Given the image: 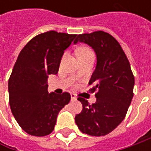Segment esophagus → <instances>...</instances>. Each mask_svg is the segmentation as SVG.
<instances>
[{
	"mask_svg": "<svg viewBox=\"0 0 151 151\" xmlns=\"http://www.w3.org/2000/svg\"><path fill=\"white\" fill-rule=\"evenodd\" d=\"M70 96H71V100H72V101H74V100H76V99H77V97L76 96V95H75L74 93H71V94H70Z\"/></svg>",
	"mask_w": 151,
	"mask_h": 151,
	"instance_id": "34e87169",
	"label": "esophagus"
}]
</instances>
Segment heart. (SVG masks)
<instances>
[{"mask_svg": "<svg viewBox=\"0 0 151 151\" xmlns=\"http://www.w3.org/2000/svg\"><path fill=\"white\" fill-rule=\"evenodd\" d=\"M88 53H91V51L87 48H82L78 50V55H85V54H88Z\"/></svg>", "mask_w": 151, "mask_h": 151, "instance_id": "b5f03b06", "label": "heart"}]
</instances>
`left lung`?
I'll list each match as a JSON object with an SVG mask.
<instances>
[{"mask_svg":"<svg viewBox=\"0 0 151 151\" xmlns=\"http://www.w3.org/2000/svg\"><path fill=\"white\" fill-rule=\"evenodd\" d=\"M78 42L89 45L96 54V65L89 84L94 85L91 91L97 93L91 105L79 97L83 108L75 121L82 133L103 136L124 119L134 96V77L127 56L112 35L102 31L80 34L74 44Z\"/></svg>","mask_w":151,"mask_h":151,"instance_id":"obj_1","label":"left lung"}]
</instances>
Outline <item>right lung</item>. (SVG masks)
Masks as SVG:
<instances>
[{
    "label": "right lung",
    "mask_w": 151,
    "mask_h": 151,
    "mask_svg": "<svg viewBox=\"0 0 151 151\" xmlns=\"http://www.w3.org/2000/svg\"><path fill=\"white\" fill-rule=\"evenodd\" d=\"M77 35L50 31L32 38L22 50L8 81L9 103L20 127L30 135L54 130L57 116L70 95L48 91V76L59 71L62 56Z\"/></svg>",
    "instance_id": "right-lung-1"
}]
</instances>
